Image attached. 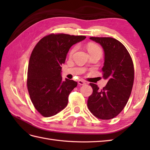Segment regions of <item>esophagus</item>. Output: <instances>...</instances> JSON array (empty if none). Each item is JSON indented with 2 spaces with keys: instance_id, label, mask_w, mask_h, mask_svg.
Returning a JSON list of instances; mask_svg holds the SVG:
<instances>
[{
  "instance_id": "obj_1",
  "label": "esophagus",
  "mask_w": 150,
  "mask_h": 150,
  "mask_svg": "<svg viewBox=\"0 0 150 150\" xmlns=\"http://www.w3.org/2000/svg\"><path fill=\"white\" fill-rule=\"evenodd\" d=\"M78 83H79V85H82V86L86 84V82L84 81H82V80H79L78 81Z\"/></svg>"
}]
</instances>
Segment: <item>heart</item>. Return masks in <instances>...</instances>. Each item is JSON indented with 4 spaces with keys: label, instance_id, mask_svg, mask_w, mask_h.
Instances as JSON below:
<instances>
[{
    "label": "heart",
    "instance_id": "obj_1",
    "mask_svg": "<svg viewBox=\"0 0 150 150\" xmlns=\"http://www.w3.org/2000/svg\"><path fill=\"white\" fill-rule=\"evenodd\" d=\"M76 50H77V47L75 46V47H73L71 50H70V52L69 53V57H71L73 55V54H74ZM88 50L89 53L93 52H102L101 50H100L99 47L97 46V45H95V44H89L88 46Z\"/></svg>",
    "mask_w": 150,
    "mask_h": 150
}]
</instances>
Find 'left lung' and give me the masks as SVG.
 Instances as JSON below:
<instances>
[{"label": "left lung", "mask_w": 150, "mask_h": 150, "mask_svg": "<svg viewBox=\"0 0 150 150\" xmlns=\"http://www.w3.org/2000/svg\"><path fill=\"white\" fill-rule=\"evenodd\" d=\"M99 44L104 52L102 68L107 84L100 90L90 83L93 93L88 100V107L98 119L109 120L115 117L125 107L132 90L134 68L128 50L119 40L111 37H90Z\"/></svg>", "instance_id": "1"}]
</instances>
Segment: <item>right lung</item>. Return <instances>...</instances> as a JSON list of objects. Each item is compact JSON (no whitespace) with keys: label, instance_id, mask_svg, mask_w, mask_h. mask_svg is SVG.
<instances>
[{"label":"right lung","instance_id":"add662e5","mask_svg":"<svg viewBox=\"0 0 150 150\" xmlns=\"http://www.w3.org/2000/svg\"><path fill=\"white\" fill-rule=\"evenodd\" d=\"M85 36L51 34L42 38L34 47L28 70L27 86L35 109L45 117L55 115L64 109L68 97L77 82L62 81L61 65L73 45Z\"/></svg>","mask_w":150,"mask_h":150}]
</instances>
